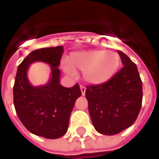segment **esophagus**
Masks as SVG:
<instances>
[{
    "label": "esophagus",
    "instance_id": "34e87169",
    "mask_svg": "<svg viewBox=\"0 0 159 159\" xmlns=\"http://www.w3.org/2000/svg\"><path fill=\"white\" fill-rule=\"evenodd\" d=\"M80 89H81V92H82V95H83V96H84V95H85V92H86V88H85V87L83 86V85H82V86L80 87Z\"/></svg>",
    "mask_w": 159,
    "mask_h": 159
}]
</instances>
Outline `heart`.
I'll use <instances>...</instances> for the list:
<instances>
[{"mask_svg": "<svg viewBox=\"0 0 159 159\" xmlns=\"http://www.w3.org/2000/svg\"><path fill=\"white\" fill-rule=\"evenodd\" d=\"M121 59L114 51L87 50L70 53L68 63L63 64V69L70 75L75 70L83 71L85 82L91 85H100L113 77L119 69Z\"/></svg>", "mask_w": 159, "mask_h": 159, "instance_id": "b5f03b06", "label": "heart"}]
</instances>
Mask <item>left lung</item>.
<instances>
[{
	"instance_id": "8db88e82",
	"label": "left lung",
	"mask_w": 159,
	"mask_h": 159,
	"mask_svg": "<svg viewBox=\"0 0 159 159\" xmlns=\"http://www.w3.org/2000/svg\"><path fill=\"white\" fill-rule=\"evenodd\" d=\"M123 68L107 83L87 87L89 111L97 132L114 135L136 120L142 102V82L135 64L121 51Z\"/></svg>"
}]
</instances>
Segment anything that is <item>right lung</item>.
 I'll list each match as a JSON object with an SVG mask.
<instances>
[{"instance_id": "obj_1", "label": "right lung", "mask_w": 159, "mask_h": 159, "mask_svg": "<svg viewBox=\"0 0 159 159\" xmlns=\"http://www.w3.org/2000/svg\"><path fill=\"white\" fill-rule=\"evenodd\" d=\"M63 46L33 51L18 67L13 87V102L21 123L30 133L47 139H58L67 132L70 113L82 95L79 85L65 88L60 84L58 68ZM42 62L50 66L51 75L44 85L34 86L27 72L30 64Z\"/></svg>"}]
</instances>
